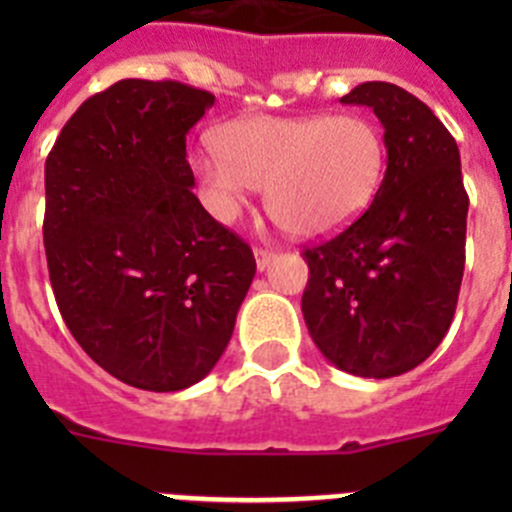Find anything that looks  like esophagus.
I'll list each match as a JSON object with an SVG mask.
<instances>
[{
    "label": "esophagus",
    "mask_w": 512,
    "mask_h": 512,
    "mask_svg": "<svg viewBox=\"0 0 512 512\" xmlns=\"http://www.w3.org/2000/svg\"><path fill=\"white\" fill-rule=\"evenodd\" d=\"M253 256H256V266H259V271H264L266 266L271 264V259H274V251H269V248H253Z\"/></svg>",
    "instance_id": "1"
}]
</instances>
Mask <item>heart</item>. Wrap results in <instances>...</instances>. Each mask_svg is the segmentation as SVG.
Listing matches in <instances>:
<instances>
[{
	"instance_id": "obj_1",
	"label": "heart",
	"mask_w": 512,
	"mask_h": 512,
	"mask_svg": "<svg viewBox=\"0 0 512 512\" xmlns=\"http://www.w3.org/2000/svg\"><path fill=\"white\" fill-rule=\"evenodd\" d=\"M217 151L194 158L212 212L235 223L248 189H264L271 220L300 238L336 233L372 205L387 146L366 115L243 117L215 135Z\"/></svg>"
}]
</instances>
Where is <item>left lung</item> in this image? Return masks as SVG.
I'll use <instances>...</instances> for the list:
<instances>
[{"label": "left lung", "instance_id": "obj_1", "mask_svg": "<svg viewBox=\"0 0 512 512\" xmlns=\"http://www.w3.org/2000/svg\"><path fill=\"white\" fill-rule=\"evenodd\" d=\"M341 102L379 117L387 171L359 220L302 253V315L330 364L387 379L423 364L454 320L469 197L459 146L428 104L387 81Z\"/></svg>", "mask_w": 512, "mask_h": 512}]
</instances>
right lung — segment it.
I'll return each mask as SVG.
<instances>
[{"mask_svg": "<svg viewBox=\"0 0 512 512\" xmlns=\"http://www.w3.org/2000/svg\"><path fill=\"white\" fill-rule=\"evenodd\" d=\"M215 97L122 79L45 158L43 243L71 336L120 382L187 390L212 372L256 274L248 243L194 197L187 133Z\"/></svg>", "mask_w": 512, "mask_h": 512, "instance_id": "obj_1", "label": "right lung"}]
</instances>
